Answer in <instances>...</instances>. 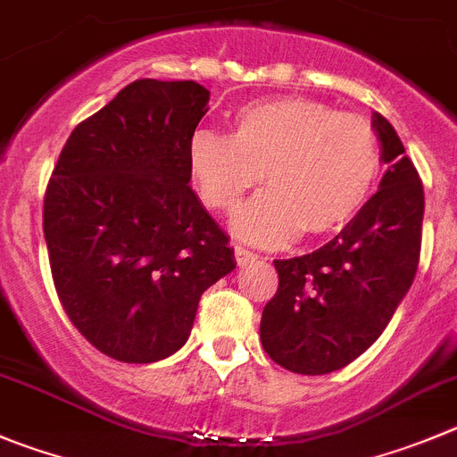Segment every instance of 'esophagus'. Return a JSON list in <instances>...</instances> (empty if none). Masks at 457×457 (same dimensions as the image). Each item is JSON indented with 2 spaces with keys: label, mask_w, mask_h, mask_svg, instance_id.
I'll return each mask as SVG.
<instances>
[{
  "label": "esophagus",
  "mask_w": 457,
  "mask_h": 457,
  "mask_svg": "<svg viewBox=\"0 0 457 457\" xmlns=\"http://www.w3.org/2000/svg\"><path fill=\"white\" fill-rule=\"evenodd\" d=\"M233 251H236V260H237V264H240V267H245L246 262H251V260L258 258V255H255L253 251L245 249V246H240V245L233 246Z\"/></svg>",
  "instance_id": "esophagus-1"
}]
</instances>
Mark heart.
<instances>
[{
    "mask_svg": "<svg viewBox=\"0 0 457 457\" xmlns=\"http://www.w3.org/2000/svg\"><path fill=\"white\" fill-rule=\"evenodd\" d=\"M188 159L202 199L220 211L236 208L262 175L269 188L233 215V231L262 246L298 231L325 237L345 228L370 197L381 166L366 119L301 96L242 105L231 138L197 129Z\"/></svg>",
    "mask_w": 457,
    "mask_h": 457,
    "instance_id": "heart-1",
    "label": "heart"
}]
</instances>
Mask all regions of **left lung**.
<instances>
[{
	"mask_svg": "<svg viewBox=\"0 0 457 457\" xmlns=\"http://www.w3.org/2000/svg\"><path fill=\"white\" fill-rule=\"evenodd\" d=\"M386 172L354 220L314 253L276 260L278 291L260 341L298 375L341 370L368 350L408 294L420 262L424 188L393 125L372 114Z\"/></svg>",
	"mask_w": 457,
	"mask_h": 457,
	"instance_id": "8db88e82",
	"label": "left lung"
}]
</instances>
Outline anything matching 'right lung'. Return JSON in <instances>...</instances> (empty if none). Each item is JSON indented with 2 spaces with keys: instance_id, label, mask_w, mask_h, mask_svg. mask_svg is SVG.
I'll list each match as a JSON object with an SVG mask.
<instances>
[{
  "instance_id": "1",
  "label": "right lung",
  "mask_w": 457,
  "mask_h": 457,
  "mask_svg": "<svg viewBox=\"0 0 457 457\" xmlns=\"http://www.w3.org/2000/svg\"><path fill=\"white\" fill-rule=\"evenodd\" d=\"M208 98L195 80H134L73 129L46 186L60 303L116 361L175 354L204 291L236 269L228 237L188 186Z\"/></svg>"
}]
</instances>
